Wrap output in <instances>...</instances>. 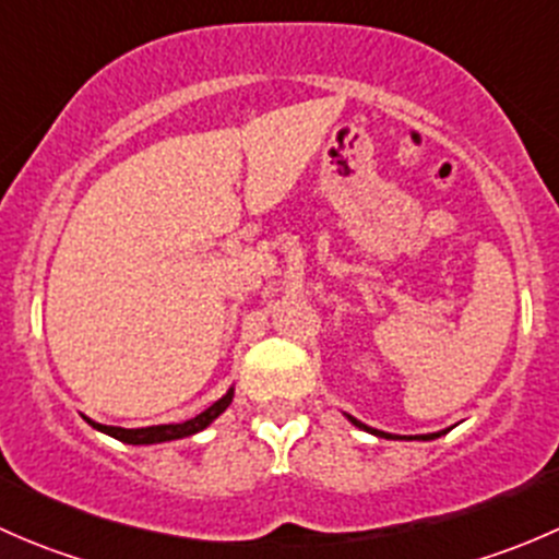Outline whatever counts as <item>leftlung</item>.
<instances>
[{"label": "left lung", "mask_w": 559, "mask_h": 559, "mask_svg": "<svg viewBox=\"0 0 559 559\" xmlns=\"http://www.w3.org/2000/svg\"><path fill=\"white\" fill-rule=\"evenodd\" d=\"M348 421H352V425H357L359 430H368V432H373V436H379V438H392L389 436V432H381V430H373V427H368V425H362V421H357L354 419V416H348ZM447 432V430H443ZM443 432H430V436H416V438H421V441H432V438H441Z\"/></svg>", "instance_id": "obj_1"}]
</instances>
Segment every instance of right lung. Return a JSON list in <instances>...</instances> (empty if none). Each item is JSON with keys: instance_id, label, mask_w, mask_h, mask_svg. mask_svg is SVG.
I'll return each instance as SVG.
<instances>
[{"instance_id": "add662e5", "label": "right lung", "mask_w": 559, "mask_h": 559, "mask_svg": "<svg viewBox=\"0 0 559 559\" xmlns=\"http://www.w3.org/2000/svg\"><path fill=\"white\" fill-rule=\"evenodd\" d=\"M233 394H235V389H229V392L224 394L222 400H216V403H213L211 408H205V411H202V414H197L194 419L180 421V425H154V427H138V430H123V427H107V425H97V421H92V425L97 427L99 432H107V436L116 438V441L132 443V447H140V443L178 441V438H189V436H194V432L205 430V427L211 425V421L216 419V416H222L224 411H227V405L233 403Z\"/></svg>"}]
</instances>
